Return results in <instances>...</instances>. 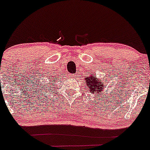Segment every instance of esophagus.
<instances>
[{
	"label": "esophagus",
	"instance_id": "obj_1",
	"mask_svg": "<svg viewBox=\"0 0 150 150\" xmlns=\"http://www.w3.org/2000/svg\"><path fill=\"white\" fill-rule=\"evenodd\" d=\"M71 77H73V78H76V74H71Z\"/></svg>",
	"mask_w": 150,
	"mask_h": 150
}]
</instances>
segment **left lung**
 Here are the masks:
<instances>
[{
  "label": "left lung",
  "instance_id": "1",
  "mask_svg": "<svg viewBox=\"0 0 150 150\" xmlns=\"http://www.w3.org/2000/svg\"><path fill=\"white\" fill-rule=\"evenodd\" d=\"M96 76V74L91 73L90 75H88L86 78H85V80H86V88L89 90L90 93L95 94L96 96H98V95H100V91H104L105 87H104V82L102 83V81L99 80L100 78H97Z\"/></svg>",
  "mask_w": 150,
  "mask_h": 150
}]
</instances>
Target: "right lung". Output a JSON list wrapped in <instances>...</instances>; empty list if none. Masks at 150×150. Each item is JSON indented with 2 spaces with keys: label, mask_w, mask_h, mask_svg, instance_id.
<instances>
[{
  "label": "right lung",
  "mask_w": 150,
  "mask_h": 150,
  "mask_svg": "<svg viewBox=\"0 0 150 150\" xmlns=\"http://www.w3.org/2000/svg\"><path fill=\"white\" fill-rule=\"evenodd\" d=\"M56 80H58V79L53 78V76H52V77H51V78H49V81L51 82V83H50V84L53 85V86H54V84H55V81H56ZM44 86H46V85H44ZM43 86V87H41V88H40L41 92H42V91H45V90H46V91H47V89H46V86ZM47 86H48V87H50V84H47ZM52 88H53V86L52 87Z\"/></svg>",
  "instance_id": "right-lung-1"
}]
</instances>
